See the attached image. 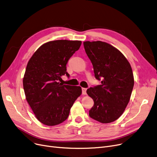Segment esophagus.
Wrapping results in <instances>:
<instances>
[{
	"label": "esophagus",
	"mask_w": 157,
	"mask_h": 157,
	"mask_svg": "<svg viewBox=\"0 0 157 157\" xmlns=\"http://www.w3.org/2000/svg\"><path fill=\"white\" fill-rule=\"evenodd\" d=\"M86 88H82V94L86 95Z\"/></svg>",
	"instance_id": "34e87169"
}]
</instances>
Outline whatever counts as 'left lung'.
<instances>
[{
    "instance_id": "left-lung-1",
    "label": "left lung",
    "mask_w": 157,
    "mask_h": 157,
    "mask_svg": "<svg viewBox=\"0 0 157 157\" xmlns=\"http://www.w3.org/2000/svg\"><path fill=\"white\" fill-rule=\"evenodd\" d=\"M83 44L95 78L101 80V85L86 90L94 101L89 116L102 123L113 122L120 117L129 102L134 85L132 70L125 56L109 44L98 40Z\"/></svg>"
}]
</instances>
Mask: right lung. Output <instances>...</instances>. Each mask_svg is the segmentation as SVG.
Returning <instances> with one entry per match:
<instances>
[{"label":"right lung","instance_id":"add662e5","mask_svg":"<svg viewBox=\"0 0 157 157\" xmlns=\"http://www.w3.org/2000/svg\"><path fill=\"white\" fill-rule=\"evenodd\" d=\"M81 44L80 40H56L40 46L29 60L23 85L26 99L37 119L48 126L67 119L81 88L63 85L66 65Z\"/></svg>","mask_w":157,"mask_h":157}]
</instances>
